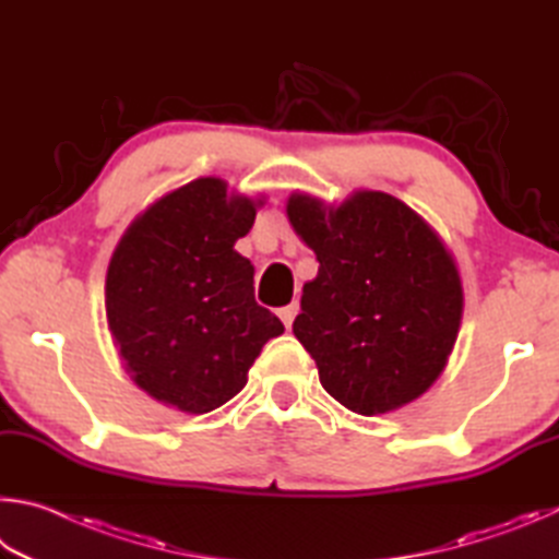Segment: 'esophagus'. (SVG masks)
<instances>
[{
    "label": "esophagus",
    "mask_w": 559,
    "mask_h": 559,
    "mask_svg": "<svg viewBox=\"0 0 559 559\" xmlns=\"http://www.w3.org/2000/svg\"><path fill=\"white\" fill-rule=\"evenodd\" d=\"M297 314H299V301H292V305L280 309V319H282V324H285L287 329H292V321H295Z\"/></svg>",
    "instance_id": "esophagus-1"
}]
</instances>
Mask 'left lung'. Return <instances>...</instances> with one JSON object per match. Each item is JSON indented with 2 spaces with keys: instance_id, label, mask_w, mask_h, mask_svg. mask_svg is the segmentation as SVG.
I'll use <instances>...</instances> for the list:
<instances>
[{
  "instance_id": "obj_1",
  "label": "left lung",
  "mask_w": 559,
  "mask_h": 559,
  "mask_svg": "<svg viewBox=\"0 0 559 559\" xmlns=\"http://www.w3.org/2000/svg\"><path fill=\"white\" fill-rule=\"evenodd\" d=\"M287 215L319 260L292 331L326 393L358 415L423 395L447 366L464 309L454 260L432 228L380 191L329 211L295 193Z\"/></svg>"
}]
</instances>
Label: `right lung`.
Returning <instances> with one entry per match:
<instances>
[{"instance_id": "obj_1", "label": "right lung", "mask_w": 559, "mask_h": 559, "mask_svg": "<svg viewBox=\"0 0 559 559\" xmlns=\"http://www.w3.org/2000/svg\"><path fill=\"white\" fill-rule=\"evenodd\" d=\"M254 203L195 179L150 205L107 267V324L127 373L164 405L205 415L235 397L282 321L254 301L250 260L233 250Z\"/></svg>"}]
</instances>
